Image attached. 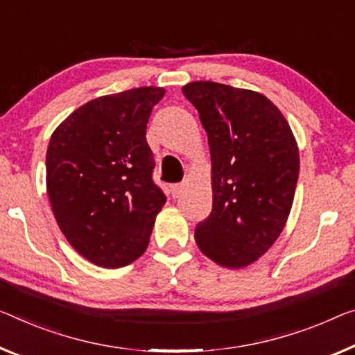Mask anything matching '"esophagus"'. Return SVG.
I'll return each instance as SVG.
<instances>
[{"label":"esophagus","instance_id":"esophagus-1","mask_svg":"<svg viewBox=\"0 0 355 355\" xmlns=\"http://www.w3.org/2000/svg\"><path fill=\"white\" fill-rule=\"evenodd\" d=\"M182 189H184L182 184H171V185H170V193H171L173 198H178V196L181 195Z\"/></svg>","mask_w":355,"mask_h":355}]
</instances>
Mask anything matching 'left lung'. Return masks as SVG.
I'll list each match as a JSON object with an SVG mask.
<instances>
[{
	"label": "left lung",
	"mask_w": 355,
	"mask_h": 355,
	"mask_svg": "<svg viewBox=\"0 0 355 355\" xmlns=\"http://www.w3.org/2000/svg\"><path fill=\"white\" fill-rule=\"evenodd\" d=\"M208 133L212 209L195 228L206 257L243 268L268 250L284 228L298 181L297 141L268 98L198 80L182 87Z\"/></svg>",
	"instance_id": "left-lung-1"
}]
</instances>
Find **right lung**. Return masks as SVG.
<instances>
[{
  "mask_svg": "<svg viewBox=\"0 0 355 355\" xmlns=\"http://www.w3.org/2000/svg\"><path fill=\"white\" fill-rule=\"evenodd\" d=\"M163 95L162 87H139L95 98L64 119L49 143L47 195L60 230L103 268H121L144 252L166 201L152 179L146 139Z\"/></svg>",
  "mask_w": 355,
  "mask_h": 355,
  "instance_id": "right-lung-1",
  "label": "right lung"
}]
</instances>
